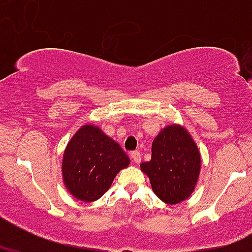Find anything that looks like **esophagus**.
<instances>
[{
    "mask_svg": "<svg viewBox=\"0 0 252 252\" xmlns=\"http://www.w3.org/2000/svg\"><path fill=\"white\" fill-rule=\"evenodd\" d=\"M130 157H131V158H133L134 163H135V164H139L141 162V155H140V152H139V151L131 152Z\"/></svg>",
    "mask_w": 252,
    "mask_h": 252,
    "instance_id": "esophagus-1",
    "label": "esophagus"
}]
</instances>
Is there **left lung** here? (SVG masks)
Masks as SVG:
<instances>
[{"instance_id":"8db88e82","label":"left lung","mask_w":252,"mask_h":252,"mask_svg":"<svg viewBox=\"0 0 252 252\" xmlns=\"http://www.w3.org/2000/svg\"><path fill=\"white\" fill-rule=\"evenodd\" d=\"M149 162L141 171L149 177L159 200L175 205L194 192L201 171V154L192 136L180 124L164 126L152 141Z\"/></svg>"}]
</instances>
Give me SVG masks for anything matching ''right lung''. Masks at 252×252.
I'll return each mask as SVG.
<instances>
[{"label": "right lung", "mask_w": 252, "mask_h": 252, "mask_svg": "<svg viewBox=\"0 0 252 252\" xmlns=\"http://www.w3.org/2000/svg\"><path fill=\"white\" fill-rule=\"evenodd\" d=\"M129 164L130 159L118 142L106 135L100 126L84 124L63 152V184L77 200L96 201L110 189L119 171Z\"/></svg>", "instance_id": "right-lung-1"}]
</instances>
